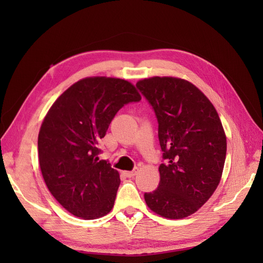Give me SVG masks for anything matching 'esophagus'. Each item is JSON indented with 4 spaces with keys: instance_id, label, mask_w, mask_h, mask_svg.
I'll use <instances>...</instances> for the list:
<instances>
[{
    "instance_id": "1",
    "label": "esophagus",
    "mask_w": 263,
    "mask_h": 263,
    "mask_svg": "<svg viewBox=\"0 0 263 263\" xmlns=\"http://www.w3.org/2000/svg\"><path fill=\"white\" fill-rule=\"evenodd\" d=\"M138 172H139V170L136 168V170L131 171V172H124L123 174H124L126 177H133V176H136L138 174Z\"/></svg>"
}]
</instances>
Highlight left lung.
Returning <instances> with one entry per match:
<instances>
[{"instance_id": "1", "label": "left lung", "mask_w": 263, "mask_h": 263, "mask_svg": "<svg viewBox=\"0 0 263 263\" xmlns=\"http://www.w3.org/2000/svg\"><path fill=\"white\" fill-rule=\"evenodd\" d=\"M137 87L152 104L166 164L158 187L144 193L149 209L168 219H182L209 200L221 180L227 141L215 106L187 80L152 77Z\"/></svg>"}]
</instances>
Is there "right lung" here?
Segmentation results:
<instances>
[{
	"mask_svg": "<svg viewBox=\"0 0 263 263\" xmlns=\"http://www.w3.org/2000/svg\"><path fill=\"white\" fill-rule=\"evenodd\" d=\"M141 95L124 79L88 77L55 100L38 135V158L48 191L70 214L90 220L113 209L120 174L99 160L98 144L119 109Z\"/></svg>",
	"mask_w": 263,
	"mask_h": 263,
	"instance_id": "add662e5",
	"label": "right lung"
}]
</instances>
